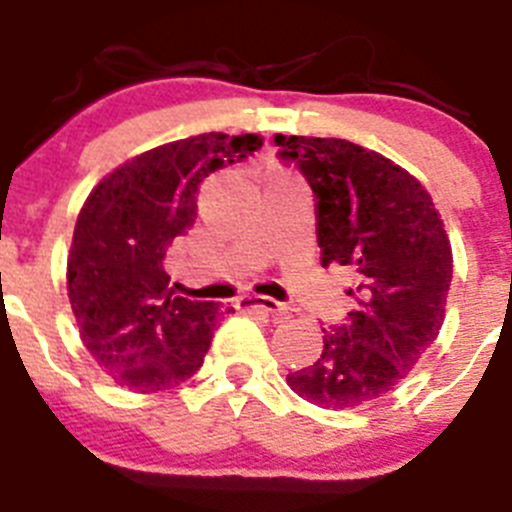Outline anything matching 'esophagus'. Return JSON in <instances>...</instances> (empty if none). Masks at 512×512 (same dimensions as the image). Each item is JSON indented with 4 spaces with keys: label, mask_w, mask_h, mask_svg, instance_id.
I'll use <instances>...</instances> for the list:
<instances>
[{
    "label": "esophagus",
    "mask_w": 512,
    "mask_h": 512,
    "mask_svg": "<svg viewBox=\"0 0 512 512\" xmlns=\"http://www.w3.org/2000/svg\"><path fill=\"white\" fill-rule=\"evenodd\" d=\"M243 302H246L248 307H261V310L271 312V315H284V312H287V307H284L282 302L271 300V297H261V295H248V297H243Z\"/></svg>",
    "instance_id": "esophagus-1"
}]
</instances>
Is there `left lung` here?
Here are the masks:
<instances>
[{
	"label": "left lung",
	"instance_id": "obj_1",
	"mask_svg": "<svg viewBox=\"0 0 512 512\" xmlns=\"http://www.w3.org/2000/svg\"><path fill=\"white\" fill-rule=\"evenodd\" d=\"M315 194L323 266H354L356 307L323 328V354L287 374L320 408H359L387 395L436 341L451 287L449 235L431 194L413 174L341 138L277 135Z\"/></svg>",
	"mask_w": 512,
	"mask_h": 512
}]
</instances>
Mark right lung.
Returning <instances> with one entry per match:
<instances>
[{
    "instance_id": "add662e5",
    "label": "right lung",
    "mask_w": 512,
    "mask_h": 512,
    "mask_svg": "<svg viewBox=\"0 0 512 512\" xmlns=\"http://www.w3.org/2000/svg\"><path fill=\"white\" fill-rule=\"evenodd\" d=\"M259 135L205 133L130 158L79 212L69 253V300L81 341L133 392H161L205 361L220 302L174 297L164 259L197 217L212 171L259 151Z\"/></svg>"
}]
</instances>
